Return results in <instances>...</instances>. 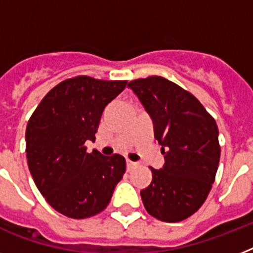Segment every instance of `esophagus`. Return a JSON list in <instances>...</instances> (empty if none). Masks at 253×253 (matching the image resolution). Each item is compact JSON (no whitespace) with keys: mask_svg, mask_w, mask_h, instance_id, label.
Listing matches in <instances>:
<instances>
[{"mask_svg":"<svg viewBox=\"0 0 253 253\" xmlns=\"http://www.w3.org/2000/svg\"><path fill=\"white\" fill-rule=\"evenodd\" d=\"M135 166H136V163L131 162V160H128V159H127V160H126V167H127V170H131V169L134 168Z\"/></svg>","mask_w":253,"mask_h":253,"instance_id":"34e87169","label":"esophagus"}]
</instances>
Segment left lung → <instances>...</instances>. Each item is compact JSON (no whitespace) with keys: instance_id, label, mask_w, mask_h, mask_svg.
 Segmentation results:
<instances>
[{"instance_id":"left-lung-1","label":"left lung","mask_w":253,"mask_h":253,"mask_svg":"<svg viewBox=\"0 0 253 253\" xmlns=\"http://www.w3.org/2000/svg\"><path fill=\"white\" fill-rule=\"evenodd\" d=\"M154 122L155 139L166 163L152 167V181L140 192L150 215L163 222H180L204 205L215 180L220 146L215 119L198 99L162 76L132 80Z\"/></svg>"}]
</instances>
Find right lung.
<instances>
[{"mask_svg": "<svg viewBox=\"0 0 253 253\" xmlns=\"http://www.w3.org/2000/svg\"><path fill=\"white\" fill-rule=\"evenodd\" d=\"M127 81L76 76L52 87L30 117L26 156L34 182L56 211L84 219L103 211L126 172L121 155L87 152L101 115Z\"/></svg>", "mask_w": 253, "mask_h": 253, "instance_id": "obj_1", "label": "right lung"}]
</instances>
